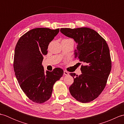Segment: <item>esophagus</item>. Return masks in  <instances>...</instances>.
I'll list each match as a JSON object with an SVG mask.
<instances>
[{
  "label": "esophagus",
  "mask_w": 124,
  "mask_h": 124,
  "mask_svg": "<svg viewBox=\"0 0 124 124\" xmlns=\"http://www.w3.org/2000/svg\"><path fill=\"white\" fill-rule=\"evenodd\" d=\"M63 73H64V75H66V76H67V75H69V72H67V71H64Z\"/></svg>",
  "instance_id": "esophagus-1"
}]
</instances>
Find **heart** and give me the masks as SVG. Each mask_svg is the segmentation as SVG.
Listing matches in <instances>:
<instances>
[{
  "mask_svg": "<svg viewBox=\"0 0 124 124\" xmlns=\"http://www.w3.org/2000/svg\"><path fill=\"white\" fill-rule=\"evenodd\" d=\"M67 40H70V39H67Z\"/></svg>",
  "mask_w": 124,
  "mask_h": 124,
  "instance_id": "b5f03b06",
  "label": "heart"
}]
</instances>
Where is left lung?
Listing matches in <instances>:
<instances>
[{
	"instance_id": "1",
	"label": "left lung",
	"mask_w": 124,
	"mask_h": 124,
	"mask_svg": "<svg viewBox=\"0 0 124 124\" xmlns=\"http://www.w3.org/2000/svg\"><path fill=\"white\" fill-rule=\"evenodd\" d=\"M61 32L77 44L75 56L83 62L81 74L70 75L74 78L69 87L71 95L77 101L87 103L98 97L106 87L111 69L110 51L106 41L88 28H61Z\"/></svg>"
}]
</instances>
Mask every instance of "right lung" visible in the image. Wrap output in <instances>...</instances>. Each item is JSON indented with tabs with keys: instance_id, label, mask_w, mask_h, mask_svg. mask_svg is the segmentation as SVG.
I'll use <instances>...</instances> for the list:
<instances>
[{
	"instance_id": "1",
	"label": "right lung",
	"mask_w": 124,
	"mask_h": 124,
	"mask_svg": "<svg viewBox=\"0 0 124 124\" xmlns=\"http://www.w3.org/2000/svg\"><path fill=\"white\" fill-rule=\"evenodd\" d=\"M59 29L38 28L30 30L20 37L15 46L14 70L18 83L28 98L42 103L52 95L53 87L63 74L61 68L44 71L43 55L49 44L59 32Z\"/></svg>"
}]
</instances>
